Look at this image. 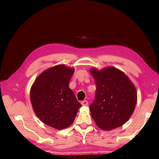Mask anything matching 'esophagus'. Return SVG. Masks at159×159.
I'll return each mask as SVG.
<instances>
[{"mask_svg": "<svg viewBox=\"0 0 159 159\" xmlns=\"http://www.w3.org/2000/svg\"><path fill=\"white\" fill-rule=\"evenodd\" d=\"M82 105H83V106H88L89 105V102H88L86 100H84L83 101H82Z\"/></svg>", "mask_w": 159, "mask_h": 159, "instance_id": "34e87169", "label": "esophagus"}]
</instances>
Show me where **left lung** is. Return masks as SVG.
<instances>
[{
  "label": "left lung",
  "mask_w": 159,
  "mask_h": 159,
  "mask_svg": "<svg viewBox=\"0 0 159 159\" xmlns=\"http://www.w3.org/2000/svg\"><path fill=\"white\" fill-rule=\"evenodd\" d=\"M96 84L95 98L90 105L97 125L105 130L120 127L129 120L135 110L137 92L125 73L113 66L90 69Z\"/></svg>",
  "instance_id": "obj_1"
}]
</instances>
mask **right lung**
I'll return each instance as SVG.
<instances>
[{
  "label": "right lung",
  "instance_id": "1",
  "mask_svg": "<svg viewBox=\"0 0 159 159\" xmlns=\"http://www.w3.org/2000/svg\"><path fill=\"white\" fill-rule=\"evenodd\" d=\"M73 68L59 65L44 70L30 89V97L37 117L58 130L70 126L82 107L69 87Z\"/></svg>",
  "mask_w": 159,
  "mask_h": 159
}]
</instances>
